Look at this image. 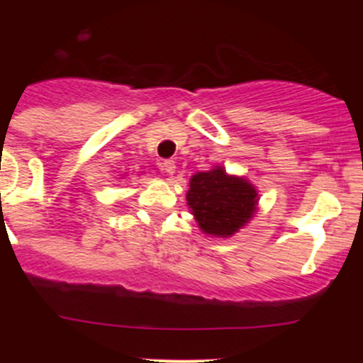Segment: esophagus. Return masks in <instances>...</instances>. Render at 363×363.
<instances>
[{"label": "esophagus", "instance_id": "1", "mask_svg": "<svg viewBox=\"0 0 363 363\" xmlns=\"http://www.w3.org/2000/svg\"><path fill=\"white\" fill-rule=\"evenodd\" d=\"M161 164H163V170L167 172V174L172 175L175 172V161L174 160H164Z\"/></svg>", "mask_w": 363, "mask_h": 363}]
</instances>
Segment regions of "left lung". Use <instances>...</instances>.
Listing matches in <instances>:
<instances>
[{"instance_id":"left-lung-1","label":"left lung","mask_w":363,"mask_h":363,"mask_svg":"<svg viewBox=\"0 0 363 363\" xmlns=\"http://www.w3.org/2000/svg\"><path fill=\"white\" fill-rule=\"evenodd\" d=\"M186 200L203 233L230 237L252 218L258 191L244 177L228 175L225 168L214 167L193 175Z\"/></svg>"}]
</instances>
